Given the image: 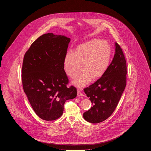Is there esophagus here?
Segmentation results:
<instances>
[{
    "label": "esophagus",
    "instance_id": "obj_1",
    "mask_svg": "<svg viewBox=\"0 0 151 151\" xmlns=\"http://www.w3.org/2000/svg\"><path fill=\"white\" fill-rule=\"evenodd\" d=\"M77 96L78 97H81V96H83V94L81 93V92H80V91H78L77 92Z\"/></svg>",
    "mask_w": 151,
    "mask_h": 151
}]
</instances>
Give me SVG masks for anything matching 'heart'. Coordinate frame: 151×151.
<instances>
[{
    "instance_id": "obj_1",
    "label": "heart",
    "mask_w": 151,
    "mask_h": 151,
    "mask_svg": "<svg viewBox=\"0 0 151 151\" xmlns=\"http://www.w3.org/2000/svg\"><path fill=\"white\" fill-rule=\"evenodd\" d=\"M111 57V49L108 42L94 39L78 45L73 52H68L63 60L65 74L74 78L83 65V72L72 81V84L81 89L91 80L102 77L108 69Z\"/></svg>"
}]
</instances>
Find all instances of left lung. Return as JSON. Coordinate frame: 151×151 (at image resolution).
<instances>
[{"instance_id":"left-lung-1","label":"left lung","mask_w":151,"mask_h":151,"mask_svg":"<svg viewBox=\"0 0 151 151\" xmlns=\"http://www.w3.org/2000/svg\"><path fill=\"white\" fill-rule=\"evenodd\" d=\"M113 59L104 75L84 91L92 106L83 114L87 122H102L113 114L126 86V61L120 46L115 43Z\"/></svg>"}]
</instances>
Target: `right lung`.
Masks as SVG:
<instances>
[{"mask_svg": "<svg viewBox=\"0 0 151 151\" xmlns=\"http://www.w3.org/2000/svg\"><path fill=\"white\" fill-rule=\"evenodd\" d=\"M70 38L46 33L38 37L25 54L22 67L23 89L36 114L45 121L61 116L65 101L77 96L68 79L63 60Z\"/></svg>", "mask_w": 151, "mask_h": 151, "instance_id": "1", "label": "right lung"}]
</instances>
